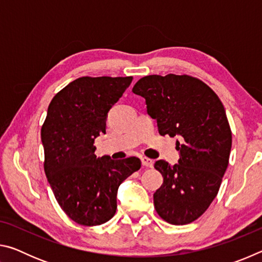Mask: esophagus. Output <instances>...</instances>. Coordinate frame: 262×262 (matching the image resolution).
<instances>
[{
  "mask_svg": "<svg viewBox=\"0 0 262 262\" xmlns=\"http://www.w3.org/2000/svg\"><path fill=\"white\" fill-rule=\"evenodd\" d=\"M141 162H142V165L145 166V167H152L154 166V161H152V159L148 158V157H142Z\"/></svg>",
  "mask_w": 262,
  "mask_h": 262,
  "instance_id": "34e87169",
  "label": "esophagus"
}]
</instances>
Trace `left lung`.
Returning <instances> with one entry per match:
<instances>
[{"mask_svg":"<svg viewBox=\"0 0 262 262\" xmlns=\"http://www.w3.org/2000/svg\"><path fill=\"white\" fill-rule=\"evenodd\" d=\"M132 91L145 99L159 134L180 139L178 164L155 163L163 176L155 209L170 224L192 223L214 201L229 165L232 135L224 106L205 82L189 75H149Z\"/></svg>","mask_w":262,"mask_h":262,"instance_id":"8db88e82","label":"left lung"}]
</instances>
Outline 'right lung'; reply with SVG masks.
Wrapping results in <instances>:
<instances>
[{"instance_id": "obj_1", "label": "right lung", "mask_w": 262, "mask_h": 262, "mask_svg": "<svg viewBox=\"0 0 262 262\" xmlns=\"http://www.w3.org/2000/svg\"><path fill=\"white\" fill-rule=\"evenodd\" d=\"M132 76L79 77L53 97L41 127L43 168L53 193L69 219L95 227L112 219L119 186L139 171L137 157L97 158L95 139L106 133V117Z\"/></svg>"}]
</instances>
